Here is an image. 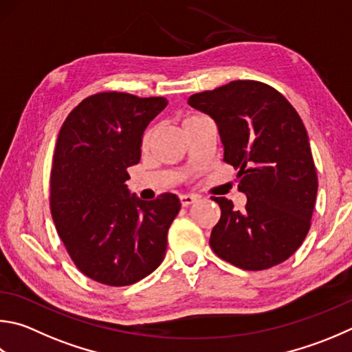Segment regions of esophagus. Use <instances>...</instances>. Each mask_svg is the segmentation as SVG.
I'll return each mask as SVG.
<instances>
[{"label":"esophagus","mask_w":352,"mask_h":352,"mask_svg":"<svg viewBox=\"0 0 352 352\" xmlns=\"http://www.w3.org/2000/svg\"><path fill=\"white\" fill-rule=\"evenodd\" d=\"M197 201V195H180V203L183 208H188Z\"/></svg>","instance_id":"obj_1"}]
</instances>
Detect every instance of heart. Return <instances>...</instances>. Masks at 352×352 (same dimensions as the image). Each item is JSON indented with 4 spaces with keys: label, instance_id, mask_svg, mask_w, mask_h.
Segmentation results:
<instances>
[{
    "label": "heart",
    "instance_id": "heart-1",
    "mask_svg": "<svg viewBox=\"0 0 352 352\" xmlns=\"http://www.w3.org/2000/svg\"><path fill=\"white\" fill-rule=\"evenodd\" d=\"M194 118H198V117H186L183 120V126L186 124V123H189V121H192ZM151 138H152V129H148L146 131V133H144V137H143V144H148L149 142H151Z\"/></svg>",
    "mask_w": 352,
    "mask_h": 352
}]
</instances>
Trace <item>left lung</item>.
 I'll return each mask as SVG.
<instances>
[{"label": "left lung", "mask_w": 352, "mask_h": 352, "mask_svg": "<svg viewBox=\"0 0 352 352\" xmlns=\"http://www.w3.org/2000/svg\"><path fill=\"white\" fill-rule=\"evenodd\" d=\"M188 103L215 121L223 160L239 170V190L248 197L241 210L225 197H212L221 217L210 232V248L246 271L282 263L308 234L317 197L302 118L276 89L251 80L194 94Z\"/></svg>", "instance_id": "obj_1"}]
</instances>
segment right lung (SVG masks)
Here are the masks:
<instances>
[{
	"instance_id": "add662e5",
	"label": "right lung",
	"mask_w": 352,
	"mask_h": 352,
	"mask_svg": "<svg viewBox=\"0 0 352 352\" xmlns=\"http://www.w3.org/2000/svg\"><path fill=\"white\" fill-rule=\"evenodd\" d=\"M166 106L163 97L101 92L82 100L60 129L50 210L75 266L98 283H137L166 255L180 200L175 194L140 200L126 184L146 127Z\"/></svg>"
}]
</instances>
